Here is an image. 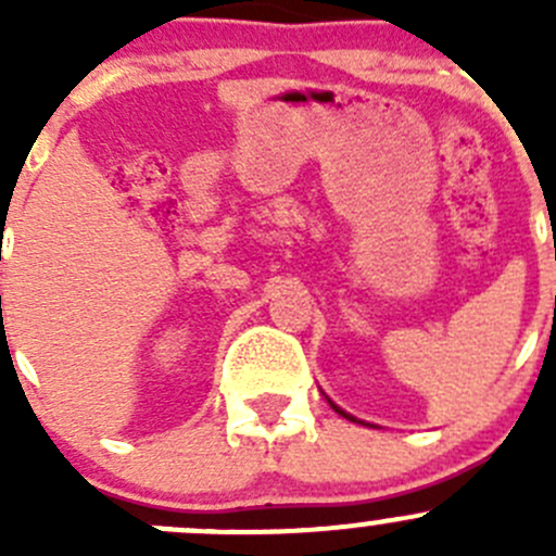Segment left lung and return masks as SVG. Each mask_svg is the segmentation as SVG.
I'll use <instances>...</instances> for the list:
<instances>
[{
    "label": "left lung",
    "instance_id": "left-lung-1",
    "mask_svg": "<svg viewBox=\"0 0 556 556\" xmlns=\"http://www.w3.org/2000/svg\"><path fill=\"white\" fill-rule=\"evenodd\" d=\"M328 403H330V406H333V412H336V414H341V417L352 419V422H361V419H355V417H352V414H346V412H344V408H339V406H336V403H333V401H328ZM361 425H363V422H361Z\"/></svg>",
    "mask_w": 556,
    "mask_h": 556
}]
</instances>
